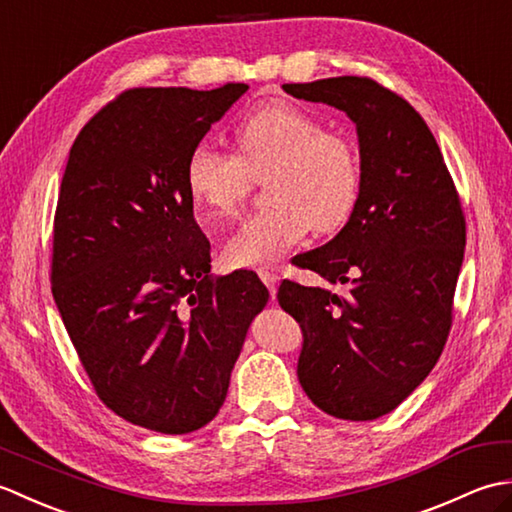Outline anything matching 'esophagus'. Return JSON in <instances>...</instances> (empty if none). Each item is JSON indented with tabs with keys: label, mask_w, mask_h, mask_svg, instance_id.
Here are the masks:
<instances>
[{
	"label": "esophagus",
	"mask_w": 512,
	"mask_h": 512,
	"mask_svg": "<svg viewBox=\"0 0 512 512\" xmlns=\"http://www.w3.org/2000/svg\"><path fill=\"white\" fill-rule=\"evenodd\" d=\"M259 279H262L266 284L270 297H275L277 295V284H279L277 273H273V270H259Z\"/></svg>",
	"instance_id": "34e87169"
}]
</instances>
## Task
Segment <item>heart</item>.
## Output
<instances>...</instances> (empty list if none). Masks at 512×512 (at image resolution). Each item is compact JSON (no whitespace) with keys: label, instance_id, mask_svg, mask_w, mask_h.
<instances>
[{"label":"heart","instance_id":"b5f03b06","mask_svg":"<svg viewBox=\"0 0 512 512\" xmlns=\"http://www.w3.org/2000/svg\"><path fill=\"white\" fill-rule=\"evenodd\" d=\"M235 156L198 143L184 160V189L209 217H231L253 178L264 182L268 209L250 215L222 248L231 268H262L314 233L341 228L361 195V165L347 138L323 132L297 103H262L233 127Z\"/></svg>","mask_w":512,"mask_h":512}]
</instances>
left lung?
Wrapping results in <instances>:
<instances>
[{"mask_svg":"<svg viewBox=\"0 0 512 512\" xmlns=\"http://www.w3.org/2000/svg\"><path fill=\"white\" fill-rule=\"evenodd\" d=\"M284 90L345 112L361 151L350 220L295 257L347 290L286 279L277 292L303 332L299 383L334 418L376 420L429 376L447 343L466 244L462 204L436 138L402 96L367 76Z\"/></svg>","mask_w":512,"mask_h":512,"instance_id":"left-lung-1","label":"left lung"}]
</instances>
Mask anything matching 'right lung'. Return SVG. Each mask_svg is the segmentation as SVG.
Wrapping results in <instances>:
<instances>
[{"label":"right lung","instance_id":"right-lung-1","mask_svg":"<svg viewBox=\"0 0 512 512\" xmlns=\"http://www.w3.org/2000/svg\"><path fill=\"white\" fill-rule=\"evenodd\" d=\"M246 83L136 88L81 129L61 180L52 297L96 394L169 436L224 405L248 325L268 301L253 270L211 275L184 160Z\"/></svg>","mask_w":512,"mask_h":512}]
</instances>
